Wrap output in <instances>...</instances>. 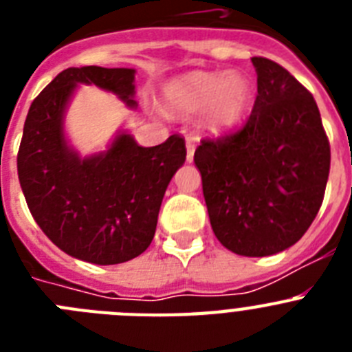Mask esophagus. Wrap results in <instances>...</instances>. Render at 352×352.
<instances>
[{
  "label": "esophagus",
  "instance_id": "obj_1",
  "mask_svg": "<svg viewBox=\"0 0 352 352\" xmlns=\"http://www.w3.org/2000/svg\"><path fill=\"white\" fill-rule=\"evenodd\" d=\"M194 153H195V142L192 139H186V160L192 162L194 160Z\"/></svg>",
  "mask_w": 352,
  "mask_h": 352
}]
</instances>
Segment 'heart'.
Here are the masks:
<instances>
[{
    "mask_svg": "<svg viewBox=\"0 0 352 352\" xmlns=\"http://www.w3.org/2000/svg\"><path fill=\"white\" fill-rule=\"evenodd\" d=\"M252 88L245 76L232 72H190L164 89V104L174 114H195L204 109V129L226 132L247 113Z\"/></svg>",
    "mask_w": 352,
    "mask_h": 352,
    "instance_id": "obj_1",
    "label": "heart"
}]
</instances>
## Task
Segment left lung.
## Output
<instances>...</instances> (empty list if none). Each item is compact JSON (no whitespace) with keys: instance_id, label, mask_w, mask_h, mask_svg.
<instances>
[{"instance_id":"left-lung-1","label":"left lung","mask_w":352,"mask_h":352,"mask_svg":"<svg viewBox=\"0 0 352 352\" xmlns=\"http://www.w3.org/2000/svg\"><path fill=\"white\" fill-rule=\"evenodd\" d=\"M257 96L238 132L194 153L214 236L238 256H273L307 232L324 199L329 141L312 93L256 56Z\"/></svg>"}]
</instances>
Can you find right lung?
Listing matches in <instances>:
<instances>
[{
	"label": "right lung",
	"instance_id": "obj_1",
	"mask_svg": "<svg viewBox=\"0 0 352 352\" xmlns=\"http://www.w3.org/2000/svg\"><path fill=\"white\" fill-rule=\"evenodd\" d=\"M133 68H67L33 100L24 121L17 173L28 208L56 247L86 263L141 256L155 236L167 185L186 158L178 133L142 148L123 132L107 151L88 158L67 144L63 116L77 84H95L133 107Z\"/></svg>",
	"mask_w": 352,
	"mask_h": 352
}]
</instances>
